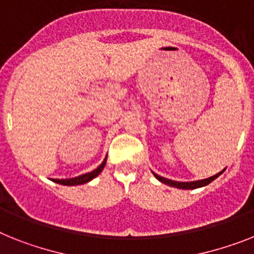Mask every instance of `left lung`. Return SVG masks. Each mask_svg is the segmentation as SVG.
Instances as JSON below:
<instances>
[{
    "label": "left lung",
    "mask_w": 254,
    "mask_h": 254,
    "mask_svg": "<svg viewBox=\"0 0 254 254\" xmlns=\"http://www.w3.org/2000/svg\"><path fill=\"white\" fill-rule=\"evenodd\" d=\"M225 170H222L221 173L215 174L213 177L210 178H206V179H201V180H196V182H175V180H171V179H166V178L160 177V175H157V174L153 173V175L157 178V179L162 182V183L167 184V186H171V187H175V188H180V190H196V188H200V187H205L207 186L209 183H211L213 180L217 179L222 173H223Z\"/></svg>",
    "instance_id": "obj_1"
}]
</instances>
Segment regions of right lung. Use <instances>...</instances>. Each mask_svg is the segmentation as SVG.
Instances as JSON below:
<instances>
[{
    "mask_svg": "<svg viewBox=\"0 0 254 254\" xmlns=\"http://www.w3.org/2000/svg\"><path fill=\"white\" fill-rule=\"evenodd\" d=\"M108 158V156H106ZM106 158L102 161V163L97 169H94L93 171L91 173H87V174H83L80 177H76V178H71V179H54V182L58 184H62V186H79V184H84L88 183V182H91L92 179L97 177L98 174L101 173L102 170H104L105 165H106Z\"/></svg>",
    "mask_w": 254,
    "mask_h": 254,
    "instance_id": "1",
    "label": "right lung"
}]
</instances>
